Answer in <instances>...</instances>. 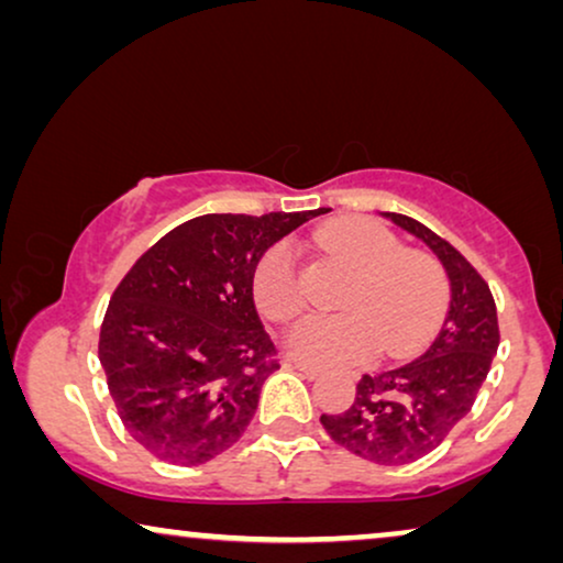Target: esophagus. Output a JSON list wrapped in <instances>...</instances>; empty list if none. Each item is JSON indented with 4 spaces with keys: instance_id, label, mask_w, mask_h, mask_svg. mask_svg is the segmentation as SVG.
Wrapping results in <instances>:
<instances>
[{
    "instance_id": "obj_1",
    "label": "esophagus",
    "mask_w": 563,
    "mask_h": 563,
    "mask_svg": "<svg viewBox=\"0 0 563 563\" xmlns=\"http://www.w3.org/2000/svg\"><path fill=\"white\" fill-rule=\"evenodd\" d=\"M284 366H287V368H295V372H299V374L305 376V379H310V382H312V379H318V376L322 374L318 366L302 364V361H295V358H287V361H284Z\"/></svg>"
}]
</instances>
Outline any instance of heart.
<instances>
[{"mask_svg":"<svg viewBox=\"0 0 563 563\" xmlns=\"http://www.w3.org/2000/svg\"><path fill=\"white\" fill-rule=\"evenodd\" d=\"M330 249L358 268L349 312H310L284 333V351L312 366L353 364L376 345L405 353L433 335L443 314L445 289L435 264L402 251L399 238L372 218H343L322 235ZM253 297L268 318H289L302 307L297 256L291 243L268 249L253 272Z\"/></svg>","mask_w":563,"mask_h":563,"instance_id":"obj_1","label":"heart"}]
</instances>
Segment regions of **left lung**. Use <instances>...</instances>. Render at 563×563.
Instances as JSON below:
<instances>
[{
  "instance_id": "8db88e82",
  "label": "left lung",
  "mask_w": 563,
  "mask_h": 563,
  "mask_svg": "<svg viewBox=\"0 0 563 563\" xmlns=\"http://www.w3.org/2000/svg\"><path fill=\"white\" fill-rule=\"evenodd\" d=\"M384 218L420 238L441 261L451 284L449 314L422 356L364 374L349 410L320 415V422L345 451L379 466H402L438 449L472 410L497 353L499 328L487 282L451 243L407 214Z\"/></svg>"
}]
</instances>
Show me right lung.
Listing matches in <instances>:
<instances>
[{"label":"right lung","instance_id":"obj_1","mask_svg":"<svg viewBox=\"0 0 563 563\" xmlns=\"http://www.w3.org/2000/svg\"><path fill=\"white\" fill-rule=\"evenodd\" d=\"M318 214H202L151 245L118 284L99 364L122 426L153 456L199 466L241 441L279 368L253 305V272Z\"/></svg>","mask_w":563,"mask_h":563}]
</instances>
